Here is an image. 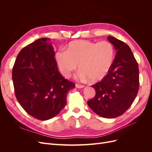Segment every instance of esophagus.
<instances>
[{"instance_id":"1","label":"esophagus","mask_w":152,"mask_h":152,"mask_svg":"<svg viewBox=\"0 0 152 152\" xmlns=\"http://www.w3.org/2000/svg\"><path fill=\"white\" fill-rule=\"evenodd\" d=\"M75 86H76V87H77V88H83V87H84V85L79 84H76Z\"/></svg>"}]
</instances>
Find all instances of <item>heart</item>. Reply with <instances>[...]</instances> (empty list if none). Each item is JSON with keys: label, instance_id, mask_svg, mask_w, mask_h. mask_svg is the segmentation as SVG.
<instances>
[{"label": "heart", "instance_id": "heart-1", "mask_svg": "<svg viewBox=\"0 0 152 152\" xmlns=\"http://www.w3.org/2000/svg\"><path fill=\"white\" fill-rule=\"evenodd\" d=\"M114 58V48L108 40L94 42L79 40L70 42L66 50H58L55 59L61 74L70 77L76 70H80L79 77L88 78L92 82L102 80L112 67Z\"/></svg>", "mask_w": 152, "mask_h": 152}]
</instances>
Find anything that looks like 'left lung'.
<instances>
[{
  "mask_svg": "<svg viewBox=\"0 0 152 152\" xmlns=\"http://www.w3.org/2000/svg\"><path fill=\"white\" fill-rule=\"evenodd\" d=\"M108 39L116 56L108 74L92 86L96 95L87 104L98 115L112 118L122 115L134 102L139 89V68L128 45L113 37Z\"/></svg>",
  "mask_w": 152,
  "mask_h": 152,
  "instance_id": "8db88e82",
  "label": "left lung"
}]
</instances>
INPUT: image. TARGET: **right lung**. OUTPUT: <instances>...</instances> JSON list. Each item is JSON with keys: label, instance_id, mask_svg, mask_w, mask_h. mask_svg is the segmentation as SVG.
Listing matches in <instances>:
<instances>
[{"label": "right lung", "instance_id": "1", "mask_svg": "<svg viewBox=\"0 0 152 152\" xmlns=\"http://www.w3.org/2000/svg\"><path fill=\"white\" fill-rule=\"evenodd\" d=\"M50 39L35 40L18 53L12 78L17 100L38 120L56 116L66 104L68 92L75 87L58 71Z\"/></svg>", "mask_w": 152, "mask_h": 152}]
</instances>
